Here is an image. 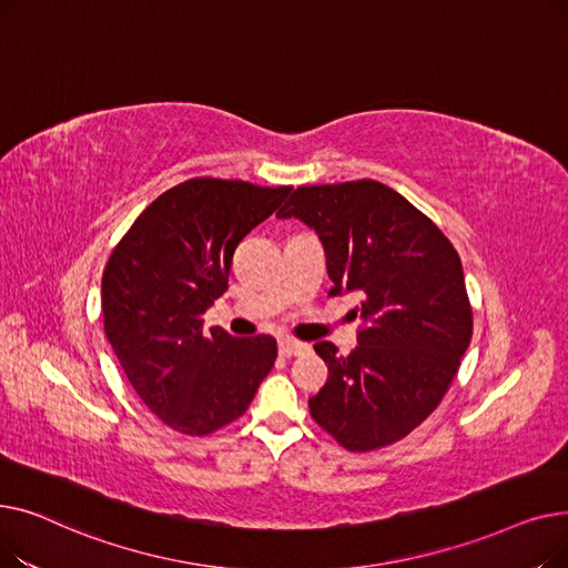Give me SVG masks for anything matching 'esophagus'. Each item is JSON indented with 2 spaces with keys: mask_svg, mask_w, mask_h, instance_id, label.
Masks as SVG:
<instances>
[{
  "mask_svg": "<svg viewBox=\"0 0 568 568\" xmlns=\"http://www.w3.org/2000/svg\"><path fill=\"white\" fill-rule=\"evenodd\" d=\"M278 352H281L283 356H296V354H304V352H308V343L294 341V338H281V341H278Z\"/></svg>",
  "mask_w": 568,
  "mask_h": 568,
  "instance_id": "34e87169",
  "label": "esophagus"
}]
</instances>
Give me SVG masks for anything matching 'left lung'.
Listing matches in <instances>:
<instances>
[{"label": "left lung", "instance_id": "left-lung-1", "mask_svg": "<svg viewBox=\"0 0 568 568\" xmlns=\"http://www.w3.org/2000/svg\"><path fill=\"white\" fill-rule=\"evenodd\" d=\"M300 219L324 246L329 294L356 292L362 329L349 354L329 341L311 416L347 452L409 435L439 405L471 338L463 264L442 230L373 179L300 186L278 219Z\"/></svg>", "mask_w": 568, "mask_h": 568}]
</instances>
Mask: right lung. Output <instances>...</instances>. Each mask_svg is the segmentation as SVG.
Masks as SVG:
<instances>
[{"label":"right lung","mask_w":568,"mask_h":568,"mask_svg":"<svg viewBox=\"0 0 568 568\" xmlns=\"http://www.w3.org/2000/svg\"><path fill=\"white\" fill-rule=\"evenodd\" d=\"M290 191L189 179L144 209L105 264V336L135 394L176 433L232 424L274 368L276 338H234L202 324L227 290L239 242Z\"/></svg>","instance_id":"right-lung-1"}]
</instances>
